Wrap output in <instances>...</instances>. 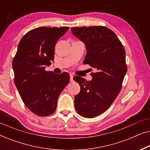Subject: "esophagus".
<instances>
[{
  "label": "esophagus",
  "mask_w": 150,
  "mask_h": 150,
  "mask_svg": "<svg viewBox=\"0 0 150 150\" xmlns=\"http://www.w3.org/2000/svg\"><path fill=\"white\" fill-rule=\"evenodd\" d=\"M69 76H70V82H73L74 81V80H73L74 76L72 74H70L69 75Z\"/></svg>",
  "instance_id": "34e87169"
}]
</instances>
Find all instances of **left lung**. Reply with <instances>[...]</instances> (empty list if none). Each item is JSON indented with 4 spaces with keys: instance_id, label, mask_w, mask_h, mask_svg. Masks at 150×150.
Here are the masks:
<instances>
[{
    "instance_id": "1",
    "label": "left lung",
    "mask_w": 150,
    "mask_h": 150,
    "mask_svg": "<svg viewBox=\"0 0 150 150\" xmlns=\"http://www.w3.org/2000/svg\"><path fill=\"white\" fill-rule=\"evenodd\" d=\"M71 31L85 44L83 63L96 69L91 81L74 79L81 86L74 97L76 110L84 117L93 118L106 111L120 93L127 71L126 52L116 34L105 26L72 27Z\"/></svg>"
}]
</instances>
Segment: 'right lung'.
Here are the masks:
<instances>
[{"instance_id":"obj_1","label":"right lung","mask_w":150,"mask_h":150,"mask_svg":"<svg viewBox=\"0 0 150 150\" xmlns=\"http://www.w3.org/2000/svg\"><path fill=\"white\" fill-rule=\"evenodd\" d=\"M69 29L39 27L20 41L12 62L14 83L26 107L39 116H48L57 108V100L69 81L67 72L61 74L45 70L54 60V47Z\"/></svg>"}]
</instances>
